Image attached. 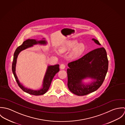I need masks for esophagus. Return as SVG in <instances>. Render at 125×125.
<instances>
[{
	"instance_id": "34e87169",
	"label": "esophagus",
	"mask_w": 125,
	"mask_h": 125,
	"mask_svg": "<svg viewBox=\"0 0 125 125\" xmlns=\"http://www.w3.org/2000/svg\"><path fill=\"white\" fill-rule=\"evenodd\" d=\"M65 67V65L64 64H61L60 65V68L61 69H64Z\"/></svg>"
}]
</instances>
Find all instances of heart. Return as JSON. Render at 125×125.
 Listing matches in <instances>:
<instances>
[{"instance_id": "1", "label": "heart", "mask_w": 125, "mask_h": 125, "mask_svg": "<svg viewBox=\"0 0 125 125\" xmlns=\"http://www.w3.org/2000/svg\"><path fill=\"white\" fill-rule=\"evenodd\" d=\"M78 43V41L76 40H68L64 42L61 47L60 51L61 52H64L73 49L71 53V56L73 58H77L84 53L85 50V45L83 43Z\"/></svg>"}]
</instances>
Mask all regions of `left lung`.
Segmentation results:
<instances>
[{"instance_id":"obj_1","label":"left lung","mask_w":125,"mask_h":125,"mask_svg":"<svg viewBox=\"0 0 125 125\" xmlns=\"http://www.w3.org/2000/svg\"><path fill=\"white\" fill-rule=\"evenodd\" d=\"M92 40L101 45L97 39ZM68 87L78 96L86 95L98 89L105 79L108 68V60L105 49L100 47L68 64ZM87 78L93 80L89 84L83 83Z\"/></svg>"}]
</instances>
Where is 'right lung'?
<instances>
[{
    "mask_svg": "<svg viewBox=\"0 0 125 125\" xmlns=\"http://www.w3.org/2000/svg\"><path fill=\"white\" fill-rule=\"evenodd\" d=\"M45 38L42 39V40H37L36 39H28L25 41H24L22 44L18 47L15 50V52L14 53L13 55V60L12 64V71L13 73V75L14 76V77L15 78V80L18 84V86L19 87L22 89L24 92L30 94L31 95H43L45 94L47 91L49 89L50 85L51 84L52 81V79L56 74L59 71V64H56L54 65H49L48 66L47 70L46 72L45 76L44 77V79L43 80V84L42 88L39 90H32L31 89H28L27 88H25L24 87L20 82L19 81L18 79L17 76L16 75V63H17V60L18 58V55L23 50H24L27 48H30L33 47L35 45L37 44H40V45H46L47 44V41L45 40H44Z\"/></svg>",
    "mask_w": 125,
    "mask_h": 125,
    "instance_id": "add662e5",
    "label": "right lung"
}]
</instances>
